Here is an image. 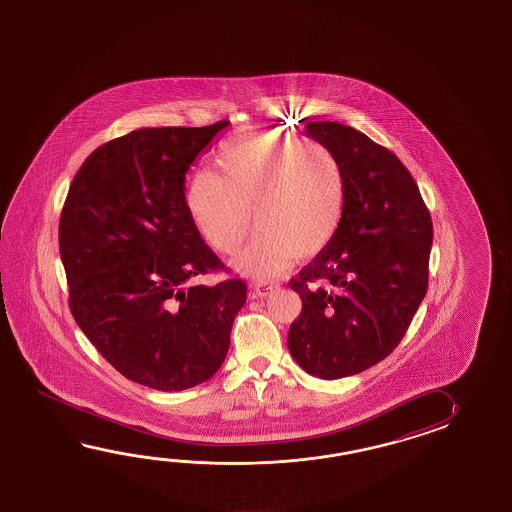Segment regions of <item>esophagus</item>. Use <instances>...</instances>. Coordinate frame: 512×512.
Instances as JSON below:
<instances>
[{
  "label": "esophagus",
  "mask_w": 512,
  "mask_h": 512,
  "mask_svg": "<svg viewBox=\"0 0 512 512\" xmlns=\"http://www.w3.org/2000/svg\"><path fill=\"white\" fill-rule=\"evenodd\" d=\"M252 287H254V293L258 294L260 298H265V296H269L278 289V285L271 282H256Z\"/></svg>",
  "instance_id": "obj_1"
}]
</instances>
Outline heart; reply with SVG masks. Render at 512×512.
<instances>
[{"instance_id":"heart-1","label":"heart","mask_w":512,"mask_h":512,"mask_svg":"<svg viewBox=\"0 0 512 512\" xmlns=\"http://www.w3.org/2000/svg\"><path fill=\"white\" fill-rule=\"evenodd\" d=\"M216 168L197 170L186 185V207L201 238L236 254L254 225L260 234L236 269L272 278L291 263L311 260L337 238L346 216L348 179L326 146L276 131H251L221 142Z\"/></svg>"}]
</instances>
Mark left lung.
<instances>
[{"label": "left lung", "mask_w": 512, "mask_h": 512, "mask_svg": "<svg viewBox=\"0 0 512 512\" xmlns=\"http://www.w3.org/2000/svg\"><path fill=\"white\" fill-rule=\"evenodd\" d=\"M305 133L340 159L348 203L337 238L289 282L302 313L287 346L302 370L333 381L375 366L403 340L428 289L434 229L395 153L340 122H309Z\"/></svg>", "instance_id": "obj_1"}]
</instances>
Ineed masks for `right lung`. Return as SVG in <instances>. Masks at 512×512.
<instances>
[{"label": "right lung", "instance_id": "obj_1", "mask_svg": "<svg viewBox=\"0 0 512 512\" xmlns=\"http://www.w3.org/2000/svg\"><path fill=\"white\" fill-rule=\"evenodd\" d=\"M227 126L141 128L106 142L80 166L62 208L73 318L115 370L153 390L208 381L247 300L240 278L192 283L225 265L190 218L186 172Z\"/></svg>", "mask_w": 512, "mask_h": 512}]
</instances>
